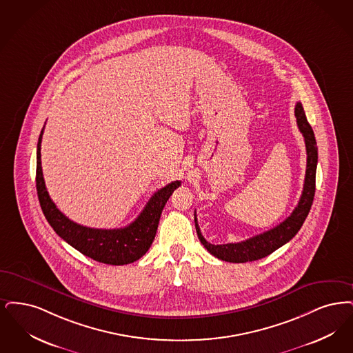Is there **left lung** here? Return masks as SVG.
Returning a JSON list of instances; mask_svg holds the SVG:
<instances>
[{
  "label": "left lung",
  "instance_id": "8db88e82",
  "mask_svg": "<svg viewBox=\"0 0 353 353\" xmlns=\"http://www.w3.org/2000/svg\"><path fill=\"white\" fill-rule=\"evenodd\" d=\"M295 117H296L298 128L305 138L307 153L306 176H305L303 191H302L301 199L298 201V205L294 208L292 215L289 216L288 219H285L281 224H278L274 228L266 230L254 237H250L241 243H234V244L230 243V244H221V245L210 244L203 237L199 225H198L196 212H195L194 214L195 227H196V233H198L200 243L219 260L237 262V263L261 260V259L272 254L278 248L289 243L292 237L298 233V230H301V227L303 225L307 215L311 210L312 200L315 195L318 148H316V141H315L312 128L307 121L306 114H305V110H303L301 103H296V105H295Z\"/></svg>",
  "mask_w": 353,
  "mask_h": 353
}]
</instances>
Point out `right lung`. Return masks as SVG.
<instances>
[{
	"instance_id": "right-lung-1",
	"label": "right lung",
	"mask_w": 353,
	"mask_h": 353,
	"mask_svg": "<svg viewBox=\"0 0 353 353\" xmlns=\"http://www.w3.org/2000/svg\"><path fill=\"white\" fill-rule=\"evenodd\" d=\"M43 129L37 146V192L41 208L48 224L61 239L84 256L108 265H126L139 260L153 244L159 217L174 190L181 185L175 181L158 190L137 219L120 230H96L74 223L57 208L47 192L41 163V142Z\"/></svg>"
}]
</instances>
